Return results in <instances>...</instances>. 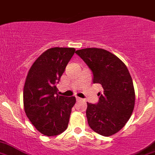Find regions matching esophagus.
Returning <instances> with one entry per match:
<instances>
[{"label":"esophagus","mask_w":155,"mask_h":155,"mask_svg":"<svg viewBox=\"0 0 155 155\" xmlns=\"http://www.w3.org/2000/svg\"><path fill=\"white\" fill-rule=\"evenodd\" d=\"M76 99H77V101H81V100H82V98H79V97H76Z\"/></svg>","instance_id":"esophagus-1"}]
</instances>
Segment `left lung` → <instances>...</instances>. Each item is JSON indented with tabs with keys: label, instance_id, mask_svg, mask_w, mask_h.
Listing matches in <instances>:
<instances>
[{
	"label": "left lung",
	"instance_id": "left-lung-1",
	"mask_svg": "<svg viewBox=\"0 0 155 155\" xmlns=\"http://www.w3.org/2000/svg\"><path fill=\"white\" fill-rule=\"evenodd\" d=\"M93 73L94 84H101L96 104L87 103V117L95 132L110 137L119 132L130 119L135 104L133 81L125 63L108 51L88 48L76 51Z\"/></svg>",
	"mask_w": 155,
	"mask_h": 155
}]
</instances>
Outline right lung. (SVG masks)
<instances>
[{"label": "right lung", "mask_w": 155, "mask_h": 155, "mask_svg": "<svg viewBox=\"0 0 155 155\" xmlns=\"http://www.w3.org/2000/svg\"><path fill=\"white\" fill-rule=\"evenodd\" d=\"M74 48H51L35 60L24 87V107L33 126L47 137L57 136L66 130L74 96L57 94L56 84L74 55Z\"/></svg>", "instance_id": "obj_1"}]
</instances>
